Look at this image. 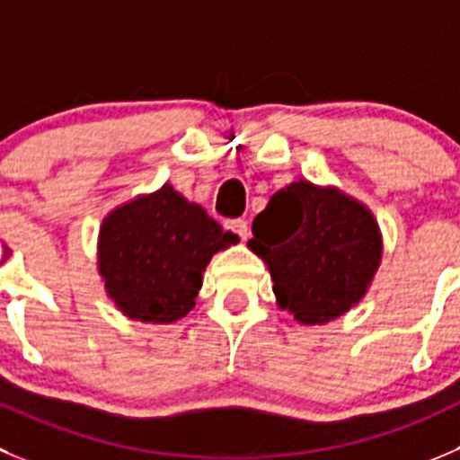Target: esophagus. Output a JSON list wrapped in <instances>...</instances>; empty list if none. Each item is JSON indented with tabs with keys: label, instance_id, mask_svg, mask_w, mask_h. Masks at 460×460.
<instances>
[{
	"label": "esophagus",
	"instance_id": "esophagus-1",
	"mask_svg": "<svg viewBox=\"0 0 460 460\" xmlns=\"http://www.w3.org/2000/svg\"><path fill=\"white\" fill-rule=\"evenodd\" d=\"M226 226H229V229L234 231L240 240L250 238V225H247V220H231Z\"/></svg>",
	"mask_w": 460,
	"mask_h": 460
}]
</instances>
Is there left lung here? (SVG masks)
Masks as SVG:
<instances>
[{"label": "left lung", "mask_w": 460, "mask_h": 460, "mask_svg": "<svg viewBox=\"0 0 460 460\" xmlns=\"http://www.w3.org/2000/svg\"><path fill=\"white\" fill-rule=\"evenodd\" d=\"M279 308L299 324H327L366 297L384 240L372 210L333 186L299 179L270 197L252 225Z\"/></svg>", "instance_id": "left-lung-1"}]
</instances>
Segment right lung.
I'll list each match as a JSON object with an SVG mask.
<instances>
[{"label":"right lung","instance_id":"1","mask_svg":"<svg viewBox=\"0 0 460 460\" xmlns=\"http://www.w3.org/2000/svg\"><path fill=\"white\" fill-rule=\"evenodd\" d=\"M235 240L199 204L165 183L104 217L97 270L119 313L170 324L192 311L206 265Z\"/></svg>","mask_w":460,"mask_h":460}]
</instances>
